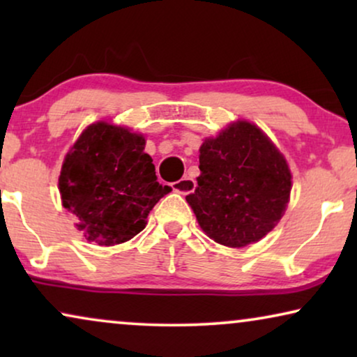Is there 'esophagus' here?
Wrapping results in <instances>:
<instances>
[{"mask_svg": "<svg viewBox=\"0 0 357 357\" xmlns=\"http://www.w3.org/2000/svg\"><path fill=\"white\" fill-rule=\"evenodd\" d=\"M195 187H197V182L192 177H183L177 180V182L172 183V188L175 192L182 193V195H188L195 192Z\"/></svg>", "mask_w": 357, "mask_h": 357, "instance_id": "obj_1", "label": "esophagus"}]
</instances>
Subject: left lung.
I'll use <instances>...</instances> for the list:
<instances>
[{"label":"left lung","mask_w":357,"mask_h":357,"mask_svg":"<svg viewBox=\"0 0 357 357\" xmlns=\"http://www.w3.org/2000/svg\"><path fill=\"white\" fill-rule=\"evenodd\" d=\"M199 172L187 202L206 236L221 245L258 242L286 211L291 170L257 125L238 120L216 138L204 139Z\"/></svg>","instance_id":"1"}]
</instances>
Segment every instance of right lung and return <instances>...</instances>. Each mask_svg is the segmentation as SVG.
I'll return each instance as SVG.
<instances>
[{
	"label": "right lung",
	"instance_id": "add662e5",
	"mask_svg": "<svg viewBox=\"0 0 357 357\" xmlns=\"http://www.w3.org/2000/svg\"><path fill=\"white\" fill-rule=\"evenodd\" d=\"M143 135L97 121L66 154L58 187L61 202L89 242L116 245L146 227L154 204L170 187L160 185Z\"/></svg>",
	"mask_w": 357,
	"mask_h": 357
}]
</instances>
